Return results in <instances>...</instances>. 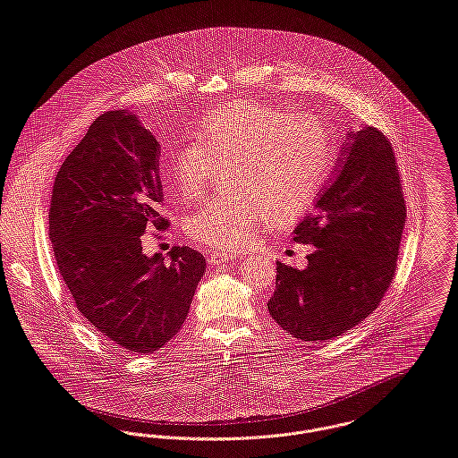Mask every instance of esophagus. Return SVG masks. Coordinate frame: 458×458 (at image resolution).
<instances>
[{
    "label": "esophagus",
    "mask_w": 458,
    "mask_h": 458,
    "mask_svg": "<svg viewBox=\"0 0 458 458\" xmlns=\"http://www.w3.org/2000/svg\"><path fill=\"white\" fill-rule=\"evenodd\" d=\"M233 259H234V256L227 254V252H211V254H208V263H211V265H222V263H229Z\"/></svg>",
    "instance_id": "esophagus-1"
}]
</instances>
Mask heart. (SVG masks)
I'll list each match as a JSON object with an SVG mask.
<instances>
[{"label":"heart","instance_id":"1","mask_svg":"<svg viewBox=\"0 0 458 458\" xmlns=\"http://www.w3.org/2000/svg\"><path fill=\"white\" fill-rule=\"evenodd\" d=\"M172 165V182L197 197L216 165L227 163L233 188L204 202L186 222L199 243L234 250L245 247L270 215L288 220L316 199L332 165L327 124L305 114L256 101H234L211 112Z\"/></svg>","mask_w":458,"mask_h":458}]
</instances>
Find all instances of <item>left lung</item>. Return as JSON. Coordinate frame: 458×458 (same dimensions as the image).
<instances>
[{
	"instance_id": "1",
	"label": "left lung",
	"mask_w": 458,
	"mask_h": 458,
	"mask_svg": "<svg viewBox=\"0 0 458 458\" xmlns=\"http://www.w3.org/2000/svg\"><path fill=\"white\" fill-rule=\"evenodd\" d=\"M405 199L389 139L350 131L328 186L293 240L314 245L304 270L277 261L268 310L302 341H327L359 325L393 283L405 225Z\"/></svg>"
}]
</instances>
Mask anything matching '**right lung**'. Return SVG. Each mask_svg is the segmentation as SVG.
<instances>
[{
    "mask_svg": "<svg viewBox=\"0 0 458 458\" xmlns=\"http://www.w3.org/2000/svg\"><path fill=\"white\" fill-rule=\"evenodd\" d=\"M159 144L135 114L106 112L56 172L49 240L60 276L87 321L115 346L153 353L182 327L206 259L190 247L146 256V229L168 222Z\"/></svg>",
    "mask_w": 458,
    "mask_h": 458,
    "instance_id": "add662e5",
    "label": "right lung"
}]
</instances>
